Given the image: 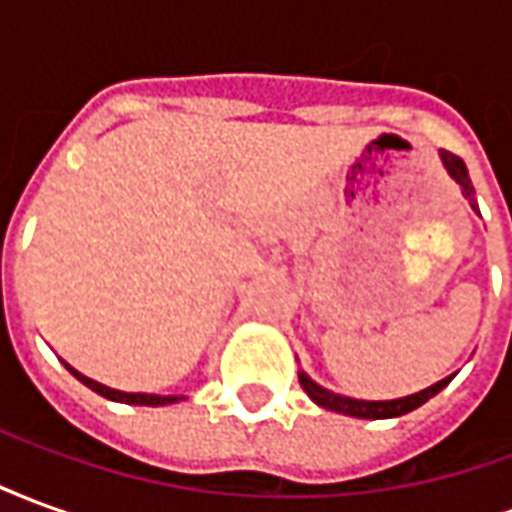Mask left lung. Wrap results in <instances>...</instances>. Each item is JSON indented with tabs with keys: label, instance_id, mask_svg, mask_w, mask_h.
Returning a JSON list of instances; mask_svg holds the SVG:
<instances>
[{
	"label": "left lung",
	"instance_id": "8db88e82",
	"mask_svg": "<svg viewBox=\"0 0 512 512\" xmlns=\"http://www.w3.org/2000/svg\"><path fill=\"white\" fill-rule=\"evenodd\" d=\"M441 161H444V167L450 169V175L458 183H461L463 197L472 202V208H477V200H474V186L472 180H469V172H466V164H463L461 158L450 153V150H441ZM452 376L441 378L439 384L428 386V389H422L417 395H408V397H397V400H354V397H343V395H334L329 389H323L312 381L310 376H304L299 373V384L304 386V392L318 403V406L329 408V411H340V414H348V417H359V419H389V417H403L408 411H414L422 403H428L430 397L439 395L444 386L450 384Z\"/></svg>",
	"mask_w": 512,
	"mask_h": 512
}]
</instances>
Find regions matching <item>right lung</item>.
<instances>
[{
	"instance_id": "1",
	"label": "right lung",
	"mask_w": 512,
	"mask_h": 512,
	"mask_svg": "<svg viewBox=\"0 0 512 512\" xmlns=\"http://www.w3.org/2000/svg\"><path fill=\"white\" fill-rule=\"evenodd\" d=\"M68 367V365H65ZM73 376L79 378L84 386H90L93 392H98L101 397H109V400H117V403H131V406H167V403H175L178 397H158V395H131V392H117V389H109V386L98 384L93 378L82 376V373H76L73 367H68Z\"/></svg>"
}]
</instances>
